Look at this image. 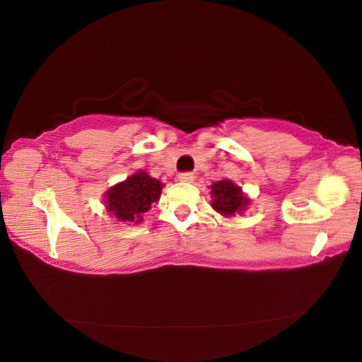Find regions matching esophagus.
<instances>
[{
    "mask_svg": "<svg viewBox=\"0 0 362 362\" xmlns=\"http://www.w3.org/2000/svg\"><path fill=\"white\" fill-rule=\"evenodd\" d=\"M179 180L180 182H187V183H192L194 180V175L192 173H182V174H179Z\"/></svg>",
    "mask_w": 362,
    "mask_h": 362,
    "instance_id": "1",
    "label": "esophagus"
}]
</instances>
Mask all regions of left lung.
<instances>
[{"instance_id": "1", "label": "left lung", "mask_w": 362, "mask_h": 362, "mask_svg": "<svg viewBox=\"0 0 362 362\" xmlns=\"http://www.w3.org/2000/svg\"><path fill=\"white\" fill-rule=\"evenodd\" d=\"M211 188V206L212 209L223 217H235L236 214H243L250 204L249 196L243 192L240 185L230 179H222L214 182Z\"/></svg>"}]
</instances>
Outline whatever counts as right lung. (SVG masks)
Masks as SVG:
<instances>
[{"label":"right lung","mask_w":362,"mask_h":362,"mask_svg":"<svg viewBox=\"0 0 362 362\" xmlns=\"http://www.w3.org/2000/svg\"><path fill=\"white\" fill-rule=\"evenodd\" d=\"M164 183L145 170H137L103 193L107 212L121 223H140L145 212L161 198Z\"/></svg>","instance_id":"1"}]
</instances>
